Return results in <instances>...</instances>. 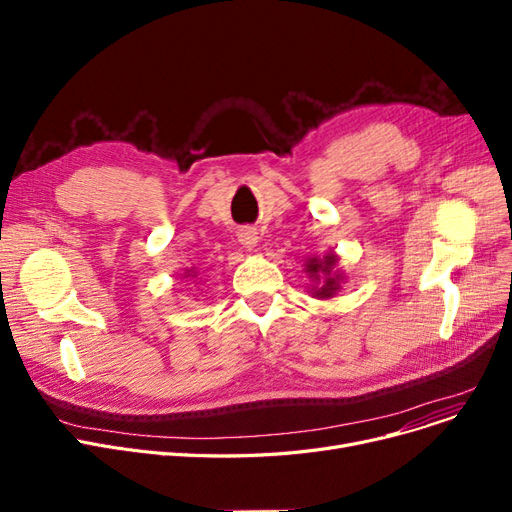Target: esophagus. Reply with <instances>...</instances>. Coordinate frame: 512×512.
Segmentation results:
<instances>
[{
    "label": "esophagus",
    "mask_w": 512,
    "mask_h": 512,
    "mask_svg": "<svg viewBox=\"0 0 512 512\" xmlns=\"http://www.w3.org/2000/svg\"><path fill=\"white\" fill-rule=\"evenodd\" d=\"M238 240L245 249H253V247H257V232L253 228H242L238 232Z\"/></svg>",
    "instance_id": "obj_1"
}]
</instances>
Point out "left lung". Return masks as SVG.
<instances>
[{
  "label": "left lung",
  "mask_w": 512,
  "mask_h": 512,
  "mask_svg": "<svg viewBox=\"0 0 512 512\" xmlns=\"http://www.w3.org/2000/svg\"><path fill=\"white\" fill-rule=\"evenodd\" d=\"M336 263H338V257L334 253H328L324 259L311 257L305 263V272L315 282V286L311 288L315 299H332L334 294L340 290L344 276L340 272H336Z\"/></svg>",
  "instance_id": "obj_1"
}]
</instances>
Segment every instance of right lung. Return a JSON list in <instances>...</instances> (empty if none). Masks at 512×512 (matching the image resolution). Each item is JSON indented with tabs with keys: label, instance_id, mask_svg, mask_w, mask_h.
Returning a JSON list of instances; mask_svg holds the SVG:
<instances>
[{
	"label": "right lung",
	"instance_id": "right-lung-1",
	"mask_svg": "<svg viewBox=\"0 0 512 512\" xmlns=\"http://www.w3.org/2000/svg\"><path fill=\"white\" fill-rule=\"evenodd\" d=\"M188 276H193V278H195V276H197V272H195V270H186V278H188Z\"/></svg>",
	"mask_w": 512,
	"mask_h": 512
}]
</instances>
